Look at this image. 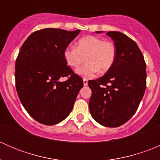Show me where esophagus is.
Returning a JSON list of instances; mask_svg holds the SVG:
<instances>
[{"label": "esophagus", "mask_w": 160, "mask_h": 160, "mask_svg": "<svg viewBox=\"0 0 160 160\" xmlns=\"http://www.w3.org/2000/svg\"><path fill=\"white\" fill-rule=\"evenodd\" d=\"M83 85H84V86H87V85H88V80H87L86 78H83Z\"/></svg>", "instance_id": "obj_1"}]
</instances>
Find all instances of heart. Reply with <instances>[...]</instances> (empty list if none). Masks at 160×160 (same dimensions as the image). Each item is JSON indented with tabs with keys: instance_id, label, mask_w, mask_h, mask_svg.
<instances>
[{
	"instance_id": "obj_1",
	"label": "heart",
	"mask_w": 160,
	"mask_h": 160,
	"mask_svg": "<svg viewBox=\"0 0 160 160\" xmlns=\"http://www.w3.org/2000/svg\"><path fill=\"white\" fill-rule=\"evenodd\" d=\"M116 55L114 43L93 35L80 38L77 47L68 46L63 52L66 62L72 68L80 67L86 57L88 62L77 70V73L83 76H91L98 71L100 73L108 71L115 61Z\"/></svg>"
}]
</instances>
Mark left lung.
<instances>
[{
	"mask_svg": "<svg viewBox=\"0 0 160 160\" xmlns=\"http://www.w3.org/2000/svg\"><path fill=\"white\" fill-rule=\"evenodd\" d=\"M107 35L114 41L116 59L103 77L88 81L92 90L89 108L96 122L115 128L128 122L138 109L146 88V64L129 37L119 32Z\"/></svg>",
	"mask_w": 160,
	"mask_h": 160,
	"instance_id": "left-lung-1",
	"label": "left lung"
}]
</instances>
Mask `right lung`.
I'll return each instance as SVG.
<instances>
[{
    "label": "right lung",
    "instance_id": "add662e5",
    "mask_svg": "<svg viewBox=\"0 0 160 160\" xmlns=\"http://www.w3.org/2000/svg\"><path fill=\"white\" fill-rule=\"evenodd\" d=\"M80 30L44 28L28 37L15 62V86L22 105L39 123L52 125L70 114L83 79L67 66L63 52ZM67 76L60 82L61 77Z\"/></svg>",
    "mask_w": 160,
    "mask_h": 160
}]
</instances>
